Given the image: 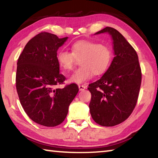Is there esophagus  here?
I'll use <instances>...</instances> for the list:
<instances>
[{"label":"esophagus","instance_id":"34e87169","mask_svg":"<svg viewBox=\"0 0 158 158\" xmlns=\"http://www.w3.org/2000/svg\"><path fill=\"white\" fill-rule=\"evenodd\" d=\"M86 89V86L84 85H79V90H84Z\"/></svg>","mask_w":158,"mask_h":158}]
</instances>
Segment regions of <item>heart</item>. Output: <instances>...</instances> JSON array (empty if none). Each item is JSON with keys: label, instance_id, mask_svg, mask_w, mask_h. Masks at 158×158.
<instances>
[{"label": "heart", "instance_id": "1", "mask_svg": "<svg viewBox=\"0 0 158 158\" xmlns=\"http://www.w3.org/2000/svg\"><path fill=\"white\" fill-rule=\"evenodd\" d=\"M72 53L65 50L57 52L58 65L65 71L73 69L76 58L81 66L69 77V81L81 84L93 77L105 73L110 65L112 53L106 45L91 40H79L72 45Z\"/></svg>", "mask_w": 158, "mask_h": 158}]
</instances>
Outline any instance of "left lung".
Returning a JSON list of instances; mask_svg holds the SVG:
<instances>
[{"label": "left lung", "instance_id": "obj_1", "mask_svg": "<svg viewBox=\"0 0 158 158\" xmlns=\"http://www.w3.org/2000/svg\"><path fill=\"white\" fill-rule=\"evenodd\" d=\"M102 33L111 36L115 57L104 75L89 85V108L96 123L111 127L132 113L139 93L141 70L137 52L118 31L106 27L95 34Z\"/></svg>", "mask_w": 158, "mask_h": 158}]
</instances>
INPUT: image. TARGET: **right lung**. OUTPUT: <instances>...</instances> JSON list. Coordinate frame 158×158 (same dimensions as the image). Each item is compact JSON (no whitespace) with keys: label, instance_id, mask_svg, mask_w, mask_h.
Instances as JSON below:
<instances>
[{"label":"right lung","instance_id":"add662e5","mask_svg":"<svg viewBox=\"0 0 158 158\" xmlns=\"http://www.w3.org/2000/svg\"><path fill=\"white\" fill-rule=\"evenodd\" d=\"M68 38L42 32L28 41L17 61L16 87L21 105L32 121L44 126L63 123L79 91L75 84L56 88L66 79L59 73L56 54Z\"/></svg>","mask_w":158,"mask_h":158}]
</instances>
